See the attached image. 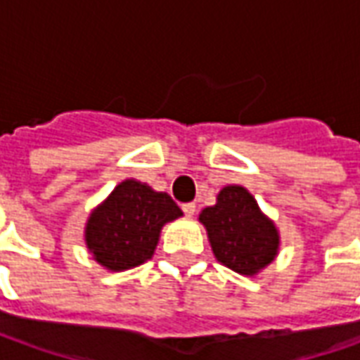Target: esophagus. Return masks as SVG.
<instances>
[{
  "instance_id": "1",
  "label": "esophagus",
  "mask_w": 360,
  "mask_h": 360,
  "mask_svg": "<svg viewBox=\"0 0 360 360\" xmlns=\"http://www.w3.org/2000/svg\"><path fill=\"white\" fill-rule=\"evenodd\" d=\"M182 211L186 212V217H193L195 214V203H184Z\"/></svg>"
}]
</instances>
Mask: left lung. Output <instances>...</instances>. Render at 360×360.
I'll use <instances>...</instances> for the list:
<instances>
[{
    "label": "left lung",
    "instance_id": "1",
    "mask_svg": "<svg viewBox=\"0 0 360 360\" xmlns=\"http://www.w3.org/2000/svg\"><path fill=\"white\" fill-rule=\"evenodd\" d=\"M217 261L238 274L255 276L278 255L280 234L243 186H224L217 203L199 212Z\"/></svg>",
    "mask_w": 360,
    "mask_h": 360
}]
</instances>
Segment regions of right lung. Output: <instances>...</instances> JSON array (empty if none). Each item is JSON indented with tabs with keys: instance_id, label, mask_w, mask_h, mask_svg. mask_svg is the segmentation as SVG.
<instances>
[{
	"instance_id": "1",
	"label": "right lung",
	"mask_w": 360,
	"mask_h": 360,
	"mask_svg": "<svg viewBox=\"0 0 360 360\" xmlns=\"http://www.w3.org/2000/svg\"><path fill=\"white\" fill-rule=\"evenodd\" d=\"M178 217L182 211L169 193L138 180H124L91 211L84 238L97 263L120 272L149 261L161 228Z\"/></svg>"
}]
</instances>
